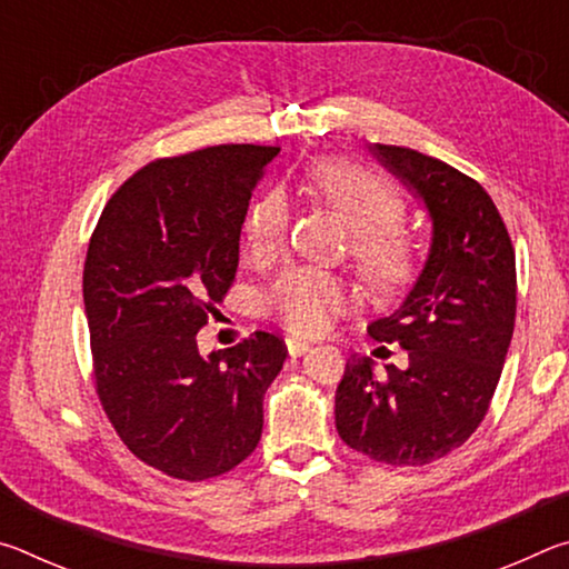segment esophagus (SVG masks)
Returning <instances> with one entry per match:
<instances>
[{
  "label": "esophagus",
  "mask_w": 569,
  "mask_h": 569,
  "mask_svg": "<svg viewBox=\"0 0 569 569\" xmlns=\"http://www.w3.org/2000/svg\"><path fill=\"white\" fill-rule=\"evenodd\" d=\"M286 349H288V353L291 356H303L308 349H311V343L308 341H303V339H286Z\"/></svg>",
  "instance_id": "esophagus-1"
}]
</instances>
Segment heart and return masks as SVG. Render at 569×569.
Wrapping results in <instances>:
<instances>
[{"label":"heart","mask_w":569,"mask_h":569,"mask_svg":"<svg viewBox=\"0 0 569 569\" xmlns=\"http://www.w3.org/2000/svg\"><path fill=\"white\" fill-rule=\"evenodd\" d=\"M303 186L351 230L349 256L366 288L389 296L411 281L419 263V243L399 223L403 198L387 180L353 162L321 160L306 170ZM288 220L291 213L281 190H266L250 203L243 220L250 261L266 266L281 256ZM351 303V286L341 276L311 266L288 268L266 291L268 313L301 336L329 331L336 316Z\"/></svg>","instance_id":"obj_1"}]
</instances>
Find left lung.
I'll return each mask as SVG.
<instances>
[{
  "mask_svg": "<svg viewBox=\"0 0 569 569\" xmlns=\"http://www.w3.org/2000/svg\"><path fill=\"white\" fill-rule=\"evenodd\" d=\"M431 218V248L397 311L369 326L399 343L407 369L351 356L336 389V429L351 449L393 467H423L465 445L502 377L517 313L515 248L495 200L437 158L373 146Z\"/></svg>",
  "mask_w": 569,
  "mask_h": 569,
  "instance_id": "left-lung-1",
  "label": "left lung"
}]
</instances>
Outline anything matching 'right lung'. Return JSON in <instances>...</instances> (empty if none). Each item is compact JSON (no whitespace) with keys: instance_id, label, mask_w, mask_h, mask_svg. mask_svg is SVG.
<instances>
[{"instance_id":"1","label":"right lung","mask_w":569,"mask_h":569,"mask_svg":"<svg viewBox=\"0 0 569 569\" xmlns=\"http://www.w3.org/2000/svg\"><path fill=\"white\" fill-rule=\"evenodd\" d=\"M281 148L160 158L114 190L82 296L92 379L122 445L172 479L226 475L258 447L283 339L256 331L203 359L196 336L233 286L248 200Z\"/></svg>"}]
</instances>
